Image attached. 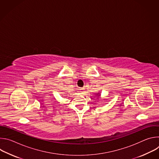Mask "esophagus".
Returning <instances> with one entry per match:
<instances>
[{
    "label": "esophagus",
    "instance_id": "34e87169",
    "mask_svg": "<svg viewBox=\"0 0 159 159\" xmlns=\"http://www.w3.org/2000/svg\"><path fill=\"white\" fill-rule=\"evenodd\" d=\"M79 90H80V92L81 93H83L84 92V88H81V89H79Z\"/></svg>",
    "mask_w": 159,
    "mask_h": 159
}]
</instances>
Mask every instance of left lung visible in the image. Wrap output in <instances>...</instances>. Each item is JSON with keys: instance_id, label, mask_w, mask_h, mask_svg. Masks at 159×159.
<instances>
[{"instance_id": "left-lung-1", "label": "left lung", "mask_w": 159, "mask_h": 159, "mask_svg": "<svg viewBox=\"0 0 159 159\" xmlns=\"http://www.w3.org/2000/svg\"><path fill=\"white\" fill-rule=\"evenodd\" d=\"M98 96H101V95H100V94H99V93H98Z\"/></svg>"}]
</instances>
